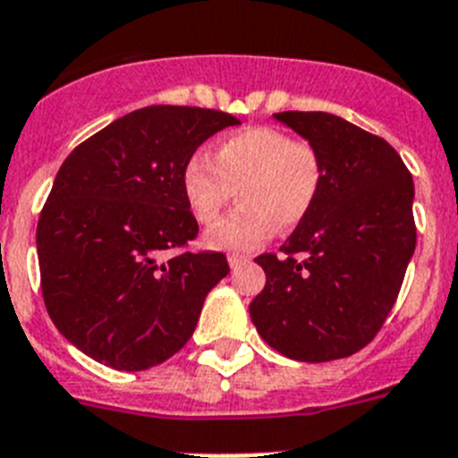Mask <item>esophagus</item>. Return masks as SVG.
<instances>
[{
  "label": "esophagus",
  "instance_id": "obj_1",
  "mask_svg": "<svg viewBox=\"0 0 458 458\" xmlns=\"http://www.w3.org/2000/svg\"><path fill=\"white\" fill-rule=\"evenodd\" d=\"M246 262H249V256H240V253H230L228 256L230 269H240L242 265H246Z\"/></svg>",
  "mask_w": 458,
  "mask_h": 458
}]
</instances>
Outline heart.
Masks as SVG:
<instances>
[{
	"label": "heart",
	"mask_w": 458,
	"mask_h": 458,
	"mask_svg": "<svg viewBox=\"0 0 458 458\" xmlns=\"http://www.w3.org/2000/svg\"><path fill=\"white\" fill-rule=\"evenodd\" d=\"M323 158L311 142L272 126H251L216 142L214 163L193 154L182 170V193L198 224H214L240 193V209L205 237L214 251H253L281 228H295L323 189Z\"/></svg>",
	"instance_id": "obj_1"
}]
</instances>
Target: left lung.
<instances>
[{
  "instance_id": "obj_1",
  "label": "left lung",
  "mask_w": 458,
  "mask_h": 458,
  "mask_svg": "<svg viewBox=\"0 0 458 458\" xmlns=\"http://www.w3.org/2000/svg\"><path fill=\"white\" fill-rule=\"evenodd\" d=\"M323 158L316 205L281 246L256 258L265 288L258 334L290 360L332 361L369 344L415 253V184L394 147L329 113H276Z\"/></svg>"
}]
</instances>
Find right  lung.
Returning a JSON list of instances; mask_svg holds the SVG:
<instances>
[{
	"label": "right lung",
	"mask_w": 458,
	"mask_h": 458,
	"mask_svg": "<svg viewBox=\"0 0 458 458\" xmlns=\"http://www.w3.org/2000/svg\"><path fill=\"white\" fill-rule=\"evenodd\" d=\"M240 119L149 106L114 119L62 163L37 228L46 309L75 348L117 371L173 357L196 329L207 293L230 272L224 253H180L198 234L182 170Z\"/></svg>",
	"instance_id": "add662e5"
}]
</instances>
